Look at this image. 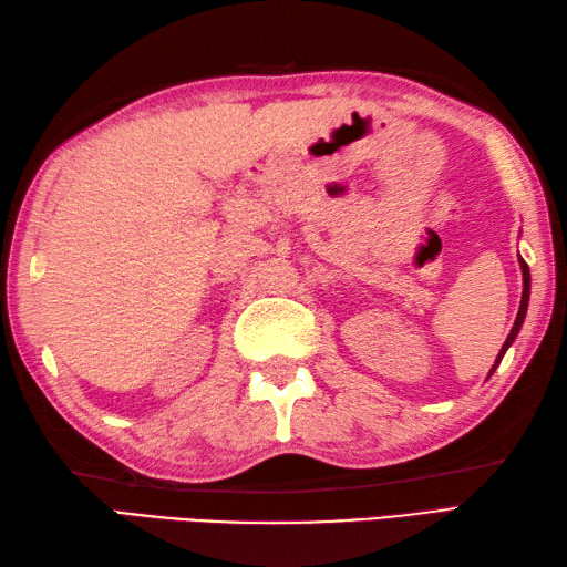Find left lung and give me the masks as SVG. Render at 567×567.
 Instances as JSON below:
<instances>
[{
    "label": "left lung",
    "instance_id": "obj_1",
    "mask_svg": "<svg viewBox=\"0 0 567 567\" xmlns=\"http://www.w3.org/2000/svg\"><path fill=\"white\" fill-rule=\"evenodd\" d=\"M519 268H522V277H524V292H522L519 315H516L514 327H512V331H509V336H507V341H504L502 351H499V355H497V360H495V365H492V370H489V375H492V372H495V370H497V365L502 363L504 353H507V348L514 343L516 336H519V331H522V323H524V319H526V309H528V295H532V275H528V265L524 262V258H519Z\"/></svg>",
    "mask_w": 567,
    "mask_h": 567
}]
</instances>
